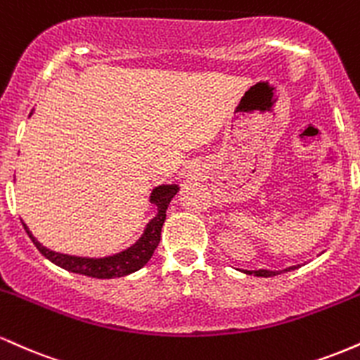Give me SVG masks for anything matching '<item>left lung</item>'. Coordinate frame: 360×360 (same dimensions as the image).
<instances>
[{
	"instance_id": "8db88e82",
	"label": "left lung",
	"mask_w": 360,
	"mask_h": 360,
	"mask_svg": "<svg viewBox=\"0 0 360 360\" xmlns=\"http://www.w3.org/2000/svg\"><path fill=\"white\" fill-rule=\"evenodd\" d=\"M301 267L300 264L298 266H289L286 269H281V271H271V269H257V271H247L243 269L242 272H245V274H250V276H257V278H272V276H278V274H283V272H289V271H295ZM240 271V269H238Z\"/></svg>"
}]
</instances>
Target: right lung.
Returning a JSON list of instances; mask_svg holds the SVG:
<instances>
[{"mask_svg":"<svg viewBox=\"0 0 360 360\" xmlns=\"http://www.w3.org/2000/svg\"><path fill=\"white\" fill-rule=\"evenodd\" d=\"M177 191H179V184L176 183L155 186L150 191V196H148V203L154 205L157 208L155 217L147 223L137 242L131 243L130 247H127L122 252L105 255V257H84V255L62 254V252L47 249V247H44L42 243L37 240L34 233L30 232V229L23 221L22 223L25 226V232L28 233V237L35 243L40 254L56 264V266L62 267V269L96 279L123 278V276L142 269L150 260L152 254H154L157 245H159L160 232H162V225L166 221L169 203H171Z\"/></svg>","mask_w":360,"mask_h":360,"instance_id":"right-lung-1","label":"right lung"}]
</instances>
